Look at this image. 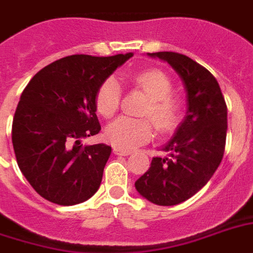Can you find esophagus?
<instances>
[{
    "label": "esophagus",
    "mask_w": 253,
    "mask_h": 253,
    "mask_svg": "<svg viewBox=\"0 0 253 253\" xmlns=\"http://www.w3.org/2000/svg\"><path fill=\"white\" fill-rule=\"evenodd\" d=\"M114 154L115 155H118V156H127V155H130L131 152L130 151H127V150H121V148H117V147H115L114 150Z\"/></svg>",
    "instance_id": "esophagus-1"
}]
</instances>
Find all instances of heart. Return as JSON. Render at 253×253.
Wrapping results in <instances>:
<instances>
[{"label": "heart", "instance_id": "obj_1", "mask_svg": "<svg viewBox=\"0 0 253 253\" xmlns=\"http://www.w3.org/2000/svg\"><path fill=\"white\" fill-rule=\"evenodd\" d=\"M127 83L138 87L148 97L143 114L150 115L162 132L172 131L180 121V102L172 93V83L166 73L158 69H144L127 79ZM121 102V87L114 79H107L95 93V109L99 114L110 118L117 113ZM154 123L148 118L121 117L106 127V139L117 148L132 150L154 136Z\"/></svg>", "mask_w": 253, "mask_h": 253}]
</instances>
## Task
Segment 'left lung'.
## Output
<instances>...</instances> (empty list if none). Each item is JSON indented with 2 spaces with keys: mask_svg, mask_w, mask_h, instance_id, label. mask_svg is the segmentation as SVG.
<instances>
[{
  "mask_svg": "<svg viewBox=\"0 0 253 253\" xmlns=\"http://www.w3.org/2000/svg\"><path fill=\"white\" fill-rule=\"evenodd\" d=\"M168 63L186 93V114L150 169L135 181L136 192L159 206L189 200L208 184L223 158L227 106L215 77L190 57L177 52L148 53Z\"/></svg>",
  "mask_w": 253,
  "mask_h": 253,
  "instance_id": "obj_1",
  "label": "left lung"
}]
</instances>
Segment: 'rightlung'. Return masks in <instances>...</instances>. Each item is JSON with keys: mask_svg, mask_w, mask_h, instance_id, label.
<instances>
[{"mask_svg": "<svg viewBox=\"0 0 253 253\" xmlns=\"http://www.w3.org/2000/svg\"><path fill=\"white\" fill-rule=\"evenodd\" d=\"M132 55L63 57L25 87L13 119L14 152L26 180L49 202L77 205L98 190L111 147L81 140L101 130L98 86Z\"/></svg>", "mask_w": 253, "mask_h": 253, "instance_id": "obj_1", "label": "right lung"}]
</instances>
